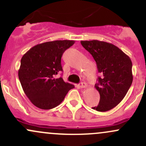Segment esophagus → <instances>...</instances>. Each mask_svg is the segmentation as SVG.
Here are the masks:
<instances>
[{"label": "esophagus", "mask_w": 146, "mask_h": 146, "mask_svg": "<svg viewBox=\"0 0 146 146\" xmlns=\"http://www.w3.org/2000/svg\"><path fill=\"white\" fill-rule=\"evenodd\" d=\"M80 87L81 88H86L87 87V84L85 82H82L80 84Z\"/></svg>", "instance_id": "34e87169"}]
</instances>
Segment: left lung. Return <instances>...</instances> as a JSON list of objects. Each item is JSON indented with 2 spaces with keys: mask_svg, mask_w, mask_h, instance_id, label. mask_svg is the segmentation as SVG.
<instances>
[{
  "mask_svg": "<svg viewBox=\"0 0 146 146\" xmlns=\"http://www.w3.org/2000/svg\"><path fill=\"white\" fill-rule=\"evenodd\" d=\"M82 46L94 57L102 75L95 88L100 94V102L92 107L107 111L120 103L133 81L132 63L128 55L115 45L98 40L81 41Z\"/></svg>",
  "mask_w": 146,
  "mask_h": 146,
  "instance_id": "left-lung-1",
  "label": "left lung"
}]
</instances>
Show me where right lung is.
<instances>
[{"instance_id": "right-lung-1", "label": "right lung", "mask_w": 146, "mask_h": 146, "mask_svg": "<svg viewBox=\"0 0 146 146\" xmlns=\"http://www.w3.org/2000/svg\"><path fill=\"white\" fill-rule=\"evenodd\" d=\"M75 44L73 40H57L36 45L21 60L19 78L30 102L41 110L58 106L74 85L56 75L62 71L61 58Z\"/></svg>"}]
</instances>
